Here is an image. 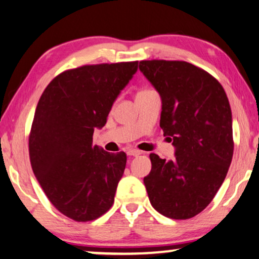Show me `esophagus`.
<instances>
[{"mask_svg":"<svg viewBox=\"0 0 259 259\" xmlns=\"http://www.w3.org/2000/svg\"><path fill=\"white\" fill-rule=\"evenodd\" d=\"M142 152L140 150H136V149H131V150L128 151L129 156H135V157H136V156H140Z\"/></svg>","mask_w":259,"mask_h":259,"instance_id":"34e87169","label":"esophagus"}]
</instances>
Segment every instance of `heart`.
<instances>
[{
	"label": "heart",
	"instance_id": "1",
	"mask_svg": "<svg viewBox=\"0 0 259 259\" xmlns=\"http://www.w3.org/2000/svg\"><path fill=\"white\" fill-rule=\"evenodd\" d=\"M144 92H149V89H147V90H142V92H140V93H144Z\"/></svg>",
	"mask_w": 259,
	"mask_h": 259
}]
</instances>
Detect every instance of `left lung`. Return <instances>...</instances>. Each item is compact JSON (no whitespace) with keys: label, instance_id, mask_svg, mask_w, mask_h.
<instances>
[{"label":"left lung","instance_id":"obj_1","mask_svg":"<svg viewBox=\"0 0 259 259\" xmlns=\"http://www.w3.org/2000/svg\"><path fill=\"white\" fill-rule=\"evenodd\" d=\"M140 70L161 95L159 125L176 148L174 161L149 156V199L163 216L189 220L212 201L231 164L230 103L212 75L188 62L141 61Z\"/></svg>","mask_w":259,"mask_h":259}]
</instances>
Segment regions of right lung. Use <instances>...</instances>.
<instances>
[{"label": "right lung", "mask_w": 259, "mask_h": 259, "mask_svg": "<svg viewBox=\"0 0 259 259\" xmlns=\"http://www.w3.org/2000/svg\"><path fill=\"white\" fill-rule=\"evenodd\" d=\"M138 61L87 64L58 74L36 107L29 134L32 171L50 203L76 222L101 217L114 204L125 152L93 145Z\"/></svg>", "instance_id": "obj_1"}]
</instances>
